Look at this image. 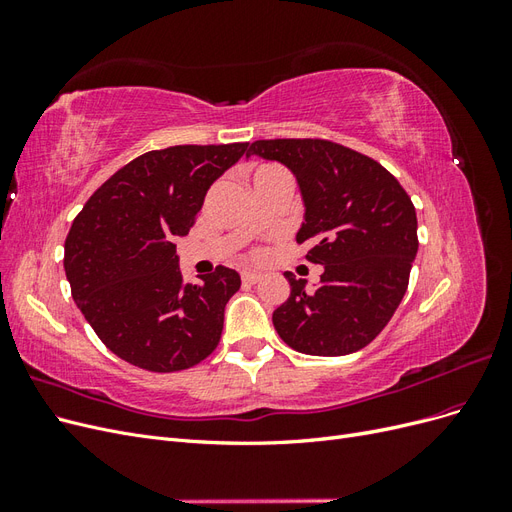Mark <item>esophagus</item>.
Masks as SVG:
<instances>
[{
	"instance_id": "esophagus-1",
	"label": "esophagus",
	"mask_w": 512,
	"mask_h": 512,
	"mask_svg": "<svg viewBox=\"0 0 512 512\" xmlns=\"http://www.w3.org/2000/svg\"><path fill=\"white\" fill-rule=\"evenodd\" d=\"M241 280L245 284H256L260 280V273H256V271H243L241 273Z\"/></svg>"
}]
</instances>
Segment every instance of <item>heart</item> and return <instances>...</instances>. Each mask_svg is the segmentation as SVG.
I'll list each match as a JSON object with an SVG mask.
<instances>
[{"mask_svg": "<svg viewBox=\"0 0 512 512\" xmlns=\"http://www.w3.org/2000/svg\"><path fill=\"white\" fill-rule=\"evenodd\" d=\"M267 168H273V166H262V168H258V170H256V173H260V170H267Z\"/></svg>", "mask_w": 512, "mask_h": 512, "instance_id": "b5f03b06", "label": "heart"}]
</instances>
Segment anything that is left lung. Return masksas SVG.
Segmentation results:
<instances>
[{
	"label": "left lung",
	"mask_w": 512,
	"mask_h": 512,
	"mask_svg": "<svg viewBox=\"0 0 512 512\" xmlns=\"http://www.w3.org/2000/svg\"><path fill=\"white\" fill-rule=\"evenodd\" d=\"M284 164L297 177L303 222L297 243L324 267L305 288L286 271L290 297L273 327L297 352L344 356L365 348L404 299L416 258V211L399 181L376 160L320 138L256 141L247 158Z\"/></svg>",
	"instance_id": "left-lung-1"
}]
</instances>
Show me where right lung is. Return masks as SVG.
I'll list each match as a JSON object with an SVG mask.
<instances>
[{"instance_id": "1", "label": "right lung", "mask_w": 512, "mask_h": 512, "mask_svg": "<svg viewBox=\"0 0 512 512\" xmlns=\"http://www.w3.org/2000/svg\"><path fill=\"white\" fill-rule=\"evenodd\" d=\"M247 143L147 151L104 181L76 215L64 269L91 329L119 359L147 371L194 367L218 346L224 307L241 286L218 267L185 284L177 245L194 226L211 183Z\"/></svg>"}]
</instances>
